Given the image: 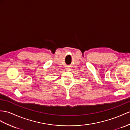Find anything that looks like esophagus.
I'll return each mask as SVG.
<instances>
[{
	"label": "esophagus",
	"mask_w": 130,
	"mask_h": 130,
	"mask_svg": "<svg viewBox=\"0 0 130 130\" xmlns=\"http://www.w3.org/2000/svg\"><path fill=\"white\" fill-rule=\"evenodd\" d=\"M69 70H70V69H69V68L66 69V70H68V71H69Z\"/></svg>",
	"instance_id": "1"
}]
</instances>
